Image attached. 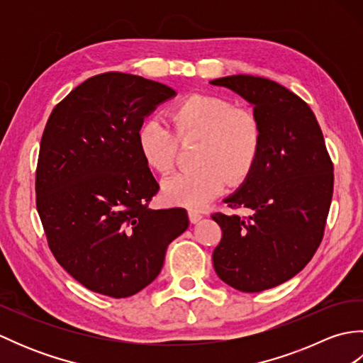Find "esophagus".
<instances>
[{"label":"esophagus","instance_id":"esophagus-1","mask_svg":"<svg viewBox=\"0 0 363 363\" xmlns=\"http://www.w3.org/2000/svg\"><path fill=\"white\" fill-rule=\"evenodd\" d=\"M189 218H190V221H191V223H198L199 220L203 218V215H201V212L190 209V211H189Z\"/></svg>","mask_w":363,"mask_h":363}]
</instances>
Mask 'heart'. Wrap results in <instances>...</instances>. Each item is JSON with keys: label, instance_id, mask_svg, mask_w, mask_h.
<instances>
[{"label": "heart", "instance_id": "obj_1", "mask_svg": "<svg viewBox=\"0 0 363 363\" xmlns=\"http://www.w3.org/2000/svg\"><path fill=\"white\" fill-rule=\"evenodd\" d=\"M168 118L177 138L159 118H146L137 130L138 152L154 172H172L177 138L201 137V142L195 159L199 168L162 182V196L167 203L199 209L218 196L228 182L240 186L256 168L264 128L252 111L235 107L223 96L191 94L172 104Z\"/></svg>", "mask_w": 363, "mask_h": 363}]
</instances>
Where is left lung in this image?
<instances>
[{
    "label": "left lung",
    "mask_w": 363,
    "mask_h": 363,
    "mask_svg": "<svg viewBox=\"0 0 363 363\" xmlns=\"http://www.w3.org/2000/svg\"><path fill=\"white\" fill-rule=\"evenodd\" d=\"M254 104L264 128L256 168L217 212L221 240L212 260L218 277L235 290L257 293L298 274L325 235L334 191V164L315 113L281 84L251 74L215 79Z\"/></svg>",
    "instance_id": "obj_1"
}]
</instances>
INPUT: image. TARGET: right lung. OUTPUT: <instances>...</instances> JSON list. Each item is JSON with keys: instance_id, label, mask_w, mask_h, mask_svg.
<instances>
[{"instance_id": "1", "label": "right lung", "mask_w": 363, "mask_h": 363, "mask_svg": "<svg viewBox=\"0 0 363 363\" xmlns=\"http://www.w3.org/2000/svg\"><path fill=\"white\" fill-rule=\"evenodd\" d=\"M176 91L142 76H91L54 107L40 140L35 204L54 259L84 287L128 298L150 285L167 246L189 228L181 207L151 211L159 191L137 130Z\"/></svg>"}]
</instances>
